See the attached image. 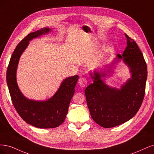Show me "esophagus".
I'll use <instances>...</instances> for the list:
<instances>
[{
    "mask_svg": "<svg viewBox=\"0 0 154 154\" xmlns=\"http://www.w3.org/2000/svg\"><path fill=\"white\" fill-rule=\"evenodd\" d=\"M79 85L80 86L81 88H84L87 86V84H88V81H87V79L84 77H81L79 79Z\"/></svg>",
    "mask_w": 154,
    "mask_h": 154,
    "instance_id": "obj_1",
    "label": "esophagus"
}]
</instances>
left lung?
Instances as JSON below:
<instances>
[{
  "mask_svg": "<svg viewBox=\"0 0 154 154\" xmlns=\"http://www.w3.org/2000/svg\"><path fill=\"white\" fill-rule=\"evenodd\" d=\"M125 36L127 47L122 56L117 54L116 61L123 59L130 68L131 78L118 89L109 86L103 82L102 78L108 75L106 72L94 71L93 75L90 73L93 83L85 90L91 118L104 128L116 127L131 120L140 109L145 96L146 63L137 43L127 34ZM108 70L107 73L111 72Z\"/></svg>",
  "mask_w": 154,
  "mask_h": 154,
  "instance_id": "obj_1",
  "label": "left lung"
}]
</instances>
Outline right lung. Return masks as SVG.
<instances>
[{
  "label": "right lung",
  "instance_id": "obj_1",
  "mask_svg": "<svg viewBox=\"0 0 154 154\" xmlns=\"http://www.w3.org/2000/svg\"><path fill=\"white\" fill-rule=\"evenodd\" d=\"M51 31L48 27H44L25 37L14 49L6 75L9 94L18 115L26 123L40 128H56L64 122L79 79L78 75H74L64 79L54 95L44 101L28 99L20 90L16 77L20 57L27 47L29 42Z\"/></svg>",
  "mask_w": 154,
  "mask_h": 154
}]
</instances>
